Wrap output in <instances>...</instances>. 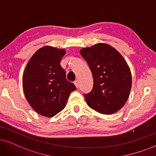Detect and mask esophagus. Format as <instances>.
Masks as SVG:
<instances>
[{
	"mask_svg": "<svg viewBox=\"0 0 156 156\" xmlns=\"http://www.w3.org/2000/svg\"><path fill=\"white\" fill-rule=\"evenodd\" d=\"M74 84H75V86H76V88H78V86H79V83H78V80H75Z\"/></svg>",
	"mask_w": 156,
	"mask_h": 156,
	"instance_id": "1",
	"label": "esophagus"
}]
</instances>
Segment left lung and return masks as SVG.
<instances>
[{
    "instance_id": "1",
    "label": "left lung",
    "mask_w": 156,
    "mask_h": 156,
    "mask_svg": "<svg viewBox=\"0 0 156 156\" xmlns=\"http://www.w3.org/2000/svg\"><path fill=\"white\" fill-rule=\"evenodd\" d=\"M80 55L94 78L92 90L83 94L88 105L104 114L119 111L128 99L132 86L130 70L125 59L114 47L104 43L82 49Z\"/></svg>"
}]
</instances>
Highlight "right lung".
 <instances>
[{
	"instance_id": "right-lung-1",
	"label": "right lung",
	"mask_w": 156,
	"mask_h": 156,
	"mask_svg": "<svg viewBox=\"0 0 156 156\" xmlns=\"http://www.w3.org/2000/svg\"><path fill=\"white\" fill-rule=\"evenodd\" d=\"M66 51L45 46L34 53L26 67L23 88L31 107L41 115L52 117L66 107L70 94L76 89L66 79L60 66Z\"/></svg>"
}]
</instances>
